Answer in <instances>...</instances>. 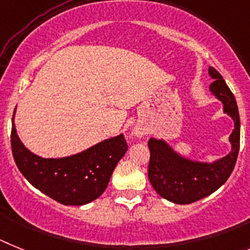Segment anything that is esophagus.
Returning <instances> with one entry per match:
<instances>
[{
  "label": "esophagus",
  "mask_w": 250,
  "mask_h": 250,
  "mask_svg": "<svg viewBox=\"0 0 250 250\" xmlns=\"http://www.w3.org/2000/svg\"><path fill=\"white\" fill-rule=\"evenodd\" d=\"M132 133H133V136H136V137L141 138L146 134V129H145V127H142V125H136V127L133 128Z\"/></svg>",
  "instance_id": "1"
}]
</instances>
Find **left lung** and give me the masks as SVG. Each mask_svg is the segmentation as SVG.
<instances>
[{
	"label": "left lung",
	"mask_w": 250,
	"mask_h": 250,
	"mask_svg": "<svg viewBox=\"0 0 250 250\" xmlns=\"http://www.w3.org/2000/svg\"><path fill=\"white\" fill-rule=\"evenodd\" d=\"M209 77L214 79L209 92L221 102L223 112L234 122L229 136V153L214 161H200L181 155L164 138L151 137L148 141L149 182L160 196L180 205L204 199L224 185L239 153L240 119L236 101L223 77L212 66H209Z\"/></svg>",
	"instance_id": "left-lung-1"
}]
</instances>
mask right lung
Masks as SVG:
<instances>
[{"instance_id": "1", "label": "right lung", "mask_w": 250, "mask_h": 250, "mask_svg": "<svg viewBox=\"0 0 250 250\" xmlns=\"http://www.w3.org/2000/svg\"><path fill=\"white\" fill-rule=\"evenodd\" d=\"M12 117L11 147L19 170L34 188L64 205L80 206L103 194L128 146L122 133L95 143L75 155L45 158L21 142Z\"/></svg>"}]
</instances>
